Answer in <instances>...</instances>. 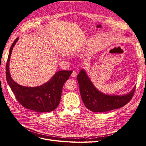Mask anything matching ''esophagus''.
<instances>
[{"instance_id": "esophagus-1", "label": "esophagus", "mask_w": 146, "mask_h": 146, "mask_svg": "<svg viewBox=\"0 0 146 146\" xmlns=\"http://www.w3.org/2000/svg\"><path fill=\"white\" fill-rule=\"evenodd\" d=\"M77 74V72L76 71H74L72 72V74H71V76H72V77H76Z\"/></svg>"}]
</instances>
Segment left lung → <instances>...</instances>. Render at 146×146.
Returning a JSON list of instances; mask_svg holds the SVG:
<instances>
[{
	"instance_id": "left-lung-1",
	"label": "left lung",
	"mask_w": 146,
	"mask_h": 146,
	"mask_svg": "<svg viewBox=\"0 0 146 146\" xmlns=\"http://www.w3.org/2000/svg\"><path fill=\"white\" fill-rule=\"evenodd\" d=\"M77 80L83 103L92 112H104L121 108L130 101L135 92L134 87L128 94L124 95L103 94L94 86L84 69L78 74Z\"/></svg>"
}]
</instances>
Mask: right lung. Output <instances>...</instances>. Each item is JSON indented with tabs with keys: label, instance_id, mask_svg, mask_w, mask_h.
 <instances>
[{
	"label": "right lung",
	"instance_id": "obj_1",
	"mask_svg": "<svg viewBox=\"0 0 146 146\" xmlns=\"http://www.w3.org/2000/svg\"><path fill=\"white\" fill-rule=\"evenodd\" d=\"M19 40L17 37L10 48L6 64L8 84L17 101L25 108L37 112H49L56 109L61 99L62 88L72 71L57 72L48 82L37 87L23 86L15 82L9 74V63L12 50Z\"/></svg>",
	"mask_w": 146,
	"mask_h": 146
}]
</instances>
